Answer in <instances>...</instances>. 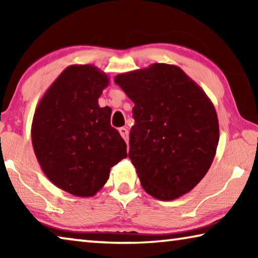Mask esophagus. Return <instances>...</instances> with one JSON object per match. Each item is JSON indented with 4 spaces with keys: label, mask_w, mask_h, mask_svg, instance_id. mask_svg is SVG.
Returning <instances> with one entry per match:
<instances>
[{
    "label": "esophagus",
    "mask_w": 258,
    "mask_h": 258,
    "mask_svg": "<svg viewBox=\"0 0 258 258\" xmlns=\"http://www.w3.org/2000/svg\"><path fill=\"white\" fill-rule=\"evenodd\" d=\"M118 131H119V133L121 135V138H123L125 140V142L127 143L128 142V131H127V128L120 127Z\"/></svg>",
    "instance_id": "obj_1"
}]
</instances>
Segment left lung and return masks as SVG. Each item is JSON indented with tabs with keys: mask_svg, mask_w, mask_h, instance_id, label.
Here are the masks:
<instances>
[{
	"mask_svg": "<svg viewBox=\"0 0 258 258\" xmlns=\"http://www.w3.org/2000/svg\"><path fill=\"white\" fill-rule=\"evenodd\" d=\"M115 83L134 102L128 157L147 194L174 200L206 175L220 139L217 113L180 67L152 63Z\"/></svg>",
	"mask_w": 258,
	"mask_h": 258,
	"instance_id": "left-lung-1",
	"label": "left lung"
}]
</instances>
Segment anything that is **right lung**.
I'll return each instance as SVG.
<instances>
[{"mask_svg":"<svg viewBox=\"0 0 258 258\" xmlns=\"http://www.w3.org/2000/svg\"><path fill=\"white\" fill-rule=\"evenodd\" d=\"M109 77L93 64H72L38 102L32 123L34 152L43 173L59 189L92 197L110 168L127 157L126 143L110 126L111 109L98 99Z\"/></svg>","mask_w":258,"mask_h":258,"instance_id":"obj_1","label":"right lung"}]
</instances>
